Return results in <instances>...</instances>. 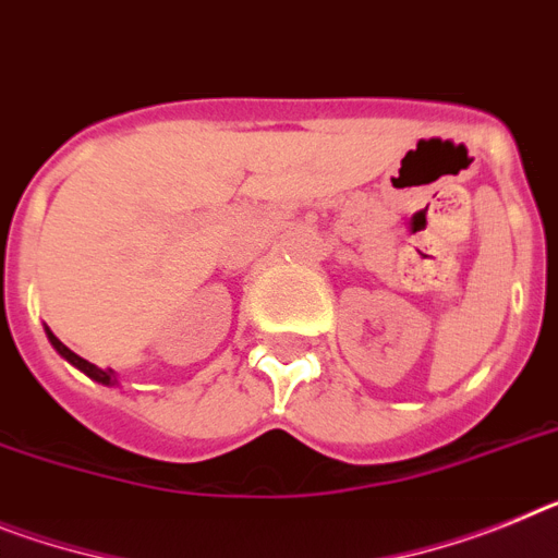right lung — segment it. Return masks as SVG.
Returning a JSON list of instances; mask_svg holds the SVG:
<instances>
[{"label": "right lung", "instance_id": "add662e5", "mask_svg": "<svg viewBox=\"0 0 558 558\" xmlns=\"http://www.w3.org/2000/svg\"><path fill=\"white\" fill-rule=\"evenodd\" d=\"M45 330H47V327H45ZM47 338H50L52 350L59 352V355H61V359H64V361H70V364H73V366H78L81 373L89 375V378L98 380V384H104V387H118V375H116V369H101V366L89 364L87 359H81V355H75V352L70 350V347L61 344L59 338L52 336L50 330H47Z\"/></svg>", "mask_w": 558, "mask_h": 558}]
</instances>
